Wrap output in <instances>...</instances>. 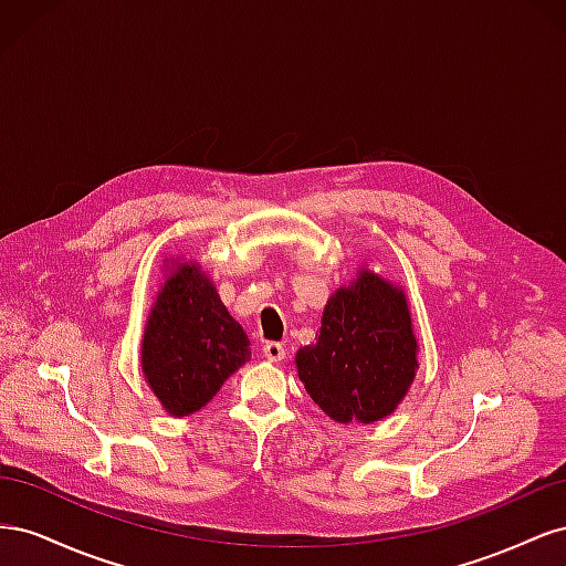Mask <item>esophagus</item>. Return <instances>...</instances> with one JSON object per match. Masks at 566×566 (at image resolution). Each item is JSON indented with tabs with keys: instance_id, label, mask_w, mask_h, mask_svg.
Listing matches in <instances>:
<instances>
[{
	"instance_id": "esophagus-1",
	"label": "esophagus",
	"mask_w": 566,
	"mask_h": 566,
	"mask_svg": "<svg viewBox=\"0 0 566 566\" xmlns=\"http://www.w3.org/2000/svg\"><path fill=\"white\" fill-rule=\"evenodd\" d=\"M264 356L269 358V361H283V358H285V347L281 345V342H266V345H264Z\"/></svg>"
}]
</instances>
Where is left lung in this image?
I'll return each mask as SVG.
<instances>
[{"label":"left lung","instance_id":"left-lung-1","mask_svg":"<svg viewBox=\"0 0 566 566\" xmlns=\"http://www.w3.org/2000/svg\"><path fill=\"white\" fill-rule=\"evenodd\" d=\"M418 342L401 290L361 271L325 304L316 345L297 352L304 389L337 422L389 416L416 378Z\"/></svg>","mask_w":566,"mask_h":566}]
</instances>
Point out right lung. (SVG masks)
Returning a JSON list of instances; mask_svg holds the SVG:
<instances>
[{"instance_id": "obj_1", "label": "right lung", "mask_w": 566, "mask_h": 566, "mask_svg": "<svg viewBox=\"0 0 566 566\" xmlns=\"http://www.w3.org/2000/svg\"><path fill=\"white\" fill-rule=\"evenodd\" d=\"M250 361V339L198 266L169 276L153 306L142 368L167 413L191 416Z\"/></svg>"}]
</instances>
